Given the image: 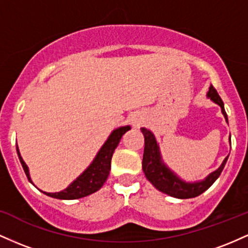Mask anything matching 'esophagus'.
Listing matches in <instances>:
<instances>
[{
	"mask_svg": "<svg viewBox=\"0 0 248 248\" xmlns=\"http://www.w3.org/2000/svg\"><path fill=\"white\" fill-rule=\"evenodd\" d=\"M133 121H134V124H140V122H141L140 120H139V119H134Z\"/></svg>",
	"mask_w": 248,
	"mask_h": 248,
	"instance_id": "1",
	"label": "esophagus"
}]
</instances>
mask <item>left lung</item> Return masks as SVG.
<instances>
[{
	"label": "left lung",
	"instance_id": "obj_1",
	"mask_svg": "<svg viewBox=\"0 0 248 248\" xmlns=\"http://www.w3.org/2000/svg\"><path fill=\"white\" fill-rule=\"evenodd\" d=\"M206 96L215 104H217L218 106H220L225 120L229 124L227 114L224 108V102L219 96L217 91L215 90V87L210 86ZM141 132L144 136V152L143 160H142V169H143L144 175L156 189L160 190L161 192L167 193L168 196H171V197L187 199L197 197L201 193L206 191L215 183L216 179L220 176L225 164H226L227 158H229V156H226L223 163L220 164V167L215 171H212L210 175H207L202 181L186 182L179 177L177 173L173 172L164 163L160 152V146L156 141L155 135L144 127L141 128ZM230 144H231V138H230Z\"/></svg>",
	"mask_w": 248,
	"mask_h": 248
}]
</instances>
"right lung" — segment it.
<instances>
[{
  "label": "right lung",
  "instance_id": "obj_1",
  "mask_svg": "<svg viewBox=\"0 0 248 248\" xmlns=\"http://www.w3.org/2000/svg\"><path fill=\"white\" fill-rule=\"evenodd\" d=\"M129 129H130V126H122V127L115 128V129L110 133V135L108 136L106 142L102 144V147L100 148V150H99L98 154L95 155L94 160L92 161V163H91L90 166L82 171V173H80V175H79L78 177H77L75 181H73L72 183L66 187V189H64L62 191H59V192H45L38 189L39 191L45 193V195L49 196V197L57 198V199H78V198L86 197V196L92 195V193L98 191V190L104 186V183L106 182L108 175H109L110 161H112V156H113V153H114L115 148L118 147L122 135H124L126 132H128ZM16 150H17V155H18L19 162H21L22 167H23L25 175H27V177L29 179L30 183L33 184L32 179L30 177L29 168H28L24 160L22 158L21 153H19V149L17 146H16ZM33 186H35V184H33Z\"/></svg>",
  "mask_w": 248,
  "mask_h": 248
}]
</instances>
